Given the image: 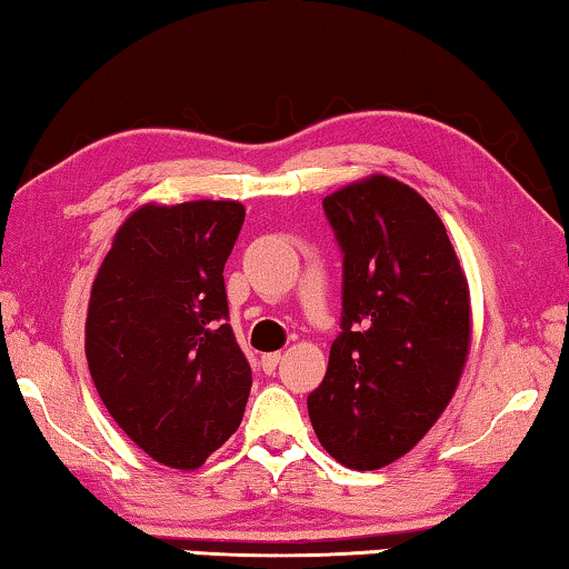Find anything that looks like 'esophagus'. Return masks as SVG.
<instances>
[{
    "label": "esophagus",
    "instance_id": "esophagus-1",
    "mask_svg": "<svg viewBox=\"0 0 569 569\" xmlns=\"http://www.w3.org/2000/svg\"><path fill=\"white\" fill-rule=\"evenodd\" d=\"M279 360H282V355L279 352H269V355H261V370L263 372H274L277 370V365H279Z\"/></svg>",
    "mask_w": 569,
    "mask_h": 569
}]
</instances>
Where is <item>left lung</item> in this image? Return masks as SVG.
I'll list each match as a JSON object with an SVG mask.
<instances>
[{
  "label": "left lung",
  "mask_w": 569,
  "mask_h": 569,
  "mask_svg": "<svg viewBox=\"0 0 569 569\" xmlns=\"http://www.w3.org/2000/svg\"><path fill=\"white\" fill-rule=\"evenodd\" d=\"M323 214L341 248V331L308 415L339 463L372 471L448 407L469 355V284L446 224L393 178L331 193Z\"/></svg>",
  "instance_id": "left-lung-1"
}]
</instances>
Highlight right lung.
Here are the masks:
<instances>
[{
  "label": "right lung",
  "mask_w": 569,
  "mask_h": 569,
  "mask_svg": "<svg viewBox=\"0 0 569 569\" xmlns=\"http://www.w3.org/2000/svg\"><path fill=\"white\" fill-rule=\"evenodd\" d=\"M238 201L137 209L90 292L84 352L116 425L158 463L197 469L243 419L251 365L232 333L224 261Z\"/></svg>",
  "instance_id": "right-lung-1"
}]
</instances>
